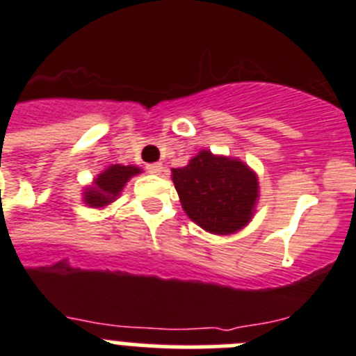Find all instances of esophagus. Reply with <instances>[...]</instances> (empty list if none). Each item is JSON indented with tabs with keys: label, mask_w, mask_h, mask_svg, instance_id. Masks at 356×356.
Instances as JSON below:
<instances>
[{
	"label": "esophagus",
	"mask_w": 356,
	"mask_h": 356,
	"mask_svg": "<svg viewBox=\"0 0 356 356\" xmlns=\"http://www.w3.org/2000/svg\"><path fill=\"white\" fill-rule=\"evenodd\" d=\"M162 163L160 162H155V163H147L146 165V171L147 172H153V175H160L162 172Z\"/></svg>",
	"instance_id": "34e87169"
}]
</instances>
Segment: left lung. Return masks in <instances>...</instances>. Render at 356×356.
Returning a JSON list of instances; mask_svg holds the SVG:
<instances>
[{
  "label": "left lung",
  "mask_w": 356,
  "mask_h": 356,
  "mask_svg": "<svg viewBox=\"0 0 356 356\" xmlns=\"http://www.w3.org/2000/svg\"><path fill=\"white\" fill-rule=\"evenodd\" d=\"M172 181L185 213L210 234H234L253 216L259 181L241 160L201 151L185 168L172 169Z\"/></svg>",
  "instance_id": "1"
}]
</instances>
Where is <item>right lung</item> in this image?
<instances>
[{
	"label": "right lung",
	"instance_id": "right-lung-1",
	"mask_svg": "<svg viewBox=\"0 0 356 356\" xmlns=\"http://www.w3.org/2000/svg\"><path fill=\"white\" fill-rule=\"evenodd\" d=\"M140 169L134 165H110L106 171L97 176L94 187L85 191V203L90 207H105L119 196L124 184L134 175H139Z\"/></svg>",
	"mask_w": 356,
	"mask_h": 356
}]
</instances>
